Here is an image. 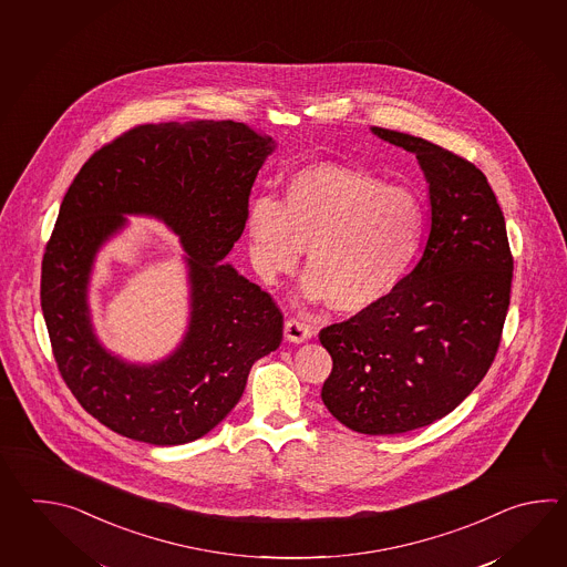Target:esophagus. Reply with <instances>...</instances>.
<instances>
[{
  "label": "esophagus",
  "mask_w": 567,
  "mask_h": 567,
  "mask_svg": "<svg viewBox=\"0 0 567 567\" xmlns=\"http://www.w3.org/2000/svg\"><path fill=\"white\" fill-rule=\"evenodd\" d=\"M284 334H286L289 342L301 344V342H306V340L312 338V328L308 324H303L300 320H296V318H289L286 326H284Z\"/></svg>",
  "instance_id": "esophagus-1"
}]
</instances>
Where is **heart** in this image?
<instances>
[{"label": "heart", "instance_id": "heart-1", "mask_svg": "<svg viewBox=\"0 0 567 567\" xmlns=\"http://www.w3.org/2000/svg\"><path fill=\"white\" fill-rule=\"evenodd\" d=\"M425 229L427 206L415 188L340 164L296 172L279 200L259 196L247 213L257 274L278 281L298 269L308 249L303 300L332 301L344 313L373 310L403 286Z\"/></svg>", "mask_w": 567, "mask_h": 567}]
</instances>
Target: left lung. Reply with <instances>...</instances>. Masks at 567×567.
Masks as SVG:
<instances>
[{
    "instance_id": "1",
    "label": "left lung",
    "mask_w": 567,
    "mask_h": 567,
    "mask_svg": "<svg viewBox=\"0 0 567 567\" xmlns=\"http://www.w3.org/2000/svg\"><path fill=\"white\" fill-rule=\"evenodd\" d=\"M417 157L430 235L403 286L320 332L332 357L328 411L352 432L405 434L442 420L491 369L511 301L505 217L481 169L440 145L371 127Z\"/></svg>"
}]
</instances>
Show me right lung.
<instances>
[{
  "label": "right lung",
  "instance_id": "1",
  "mask_svg": "<svg viewBox=\"0 0 567 567\" xmlns=\"http://www.w3.org/2000/svg\"><path fill=\"white\" fill-rule=\"evenodd\" d=\"M276 147L235 121L140 125L89 157L64 194L42 259V313L64 383L115 434L154 446L203 437L239 403L254 362L278 349V306L223 261ZM127 216L164 221L185 251L189 324L159 362L111 353L90 318L95 255Z\"/></svg>",
  "mask_w": 567,
  "mask_h": 567
}]
</instances>
